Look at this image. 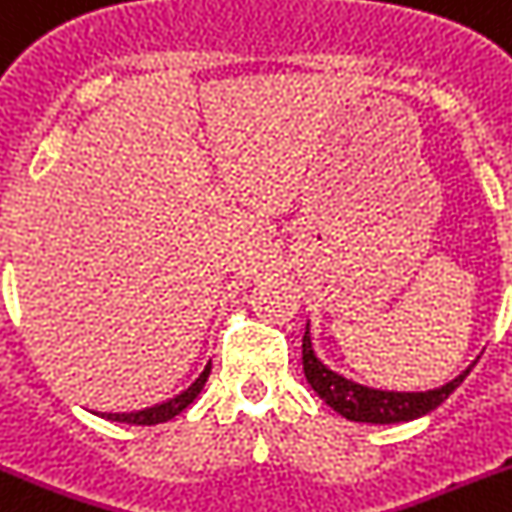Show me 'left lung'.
Here are the masks:
<instances>
[{
    "label": "left lung",
    "instance_id": "obj_1",
    "mask_svg": "<svg viewBox=\"0 0 512 512\" xmlns=\"http://www.w3.org/2000/svg\"><path fill=\"white\" fill-rule=\"evenodd\" d=\"M302 364H304V377L312 385L322 401L328 403L330 409L338 411L341 416L351 419V422H364V424H398V422H411L419 416L435 411L450 393H453L471 367L463 369L461 375L455 380L445 382L442 388L435 390H422V393H398V390H380L369 388L362 382H354L349 377L338 375L328 364H322L315 354L312 346V336H309V322L302 338Z\"/></svg>",
    "mask_w": 512,
    "mask_h": 512
}]
</instances>
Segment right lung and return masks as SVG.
Here are the masks:
<instances>
[{"instance_id":"obj_1","label":"right lung","mask_w":512,"mask_h":512,"mask_svg":"<svg viewBox=\"0 0 512 512\" xmlns=\"http://www.w3.org/2000/svg\"><path fill=\"white\" fill-rule=\"evenodd\" d=\"M210 375V362L205 364V369L200 372L195 382H192L190 388H184L182 393L169 398V401L156 403V406H148V409H140V411H130V414H101L103 419H109V422H122V424H143V427H150V424H161V422H169L174 419L176 414H182L192 401H195L200 390L205 388V382H208Z\"/></svg>"}]
</instances>
